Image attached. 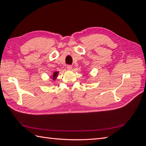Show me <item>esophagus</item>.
<instances>
[{"label":"esophagus","mask_w":146,"mask_h":146,"mask_svg":"<svg viewBox=\"0 0 146 146\" xmlns=\"http://www.w3.org/2000/svg\"><path fill=\"white\" fill-rule=\"evenodd\" d=\"M66 68L68 70H72V66H71V65H67Z\"/></svg>","instance_id":"esophagus-1"}]
</instances>
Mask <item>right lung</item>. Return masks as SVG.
Here are the masks:
<instances>
[{
  "instance_id": "add662e5",
  "label": "right lung",
  "mask_w": 146,
  "mask_h": 146,
  "mask_svg": "<svg viewBox=\"0 0 146 146\" xmlns=\"http://www.w3.org/2000/svg\"><path fill=\"white\" fill-rule=\"evenodd\" d=\"M58 75V71H56V72H54L53 73V75H52V76L51 77V78L52 80H53V81H54V80L56 79Z\"/></svg>"
}]
</instances>
